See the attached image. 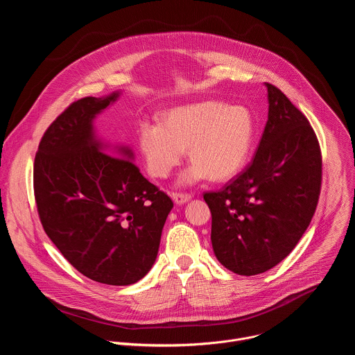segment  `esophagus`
<instances>
[{
	"mask_svg": "<svg viewBox=\"0 0 355 355\" xmlns=\"http://www.w3.org/2000/svg\"><path fill=\"white\" fill-rule=\"evenodd\" d=\"M171 196H172L173 201H175L176 204H179V205L187 202V201L191 198V196H190V194H186V193H172Z\"/></svg>",
	"mask_w": 355,
	"mask_h": 355,
	"instance_id": "obj_1",
	"label": "esophagus"
}]
</instances>
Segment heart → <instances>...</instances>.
Wrapping results in <instances>:
<instances>
[{"label":"heart","instance_id":"1","mask_svg":"<svg viewBox=\"0 0 355 355\" xmlns=\"http://www.w3.org/2000/svg\"><path fill=\"white\" fill-rule=\"evenodd\" d=\"M254 138V120L243 106L204 101L169 110L162 123L141 121L137 141L148 172L165 179L187 148L193 162L179 178L189 186L205 176L212 182L234 178L246 164Z\"/></svg>","mask_w":355,"mask_h":355}]
</instances>
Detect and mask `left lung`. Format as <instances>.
<instances>
[{
	"label": "left lung",
	"instance_id": "left-lung-1",
	"mask_svg": "<svg viewBox=\"0 0 355 355\" xmlns=\"http://www.w3.org/2000/svg\"><path fill=\"white\" fill-rule=\"evenodd\" d=\"M267 88V123L249 166L220 191L204 193L218 261L239 275L277 266L311 224L320 194L322 155L308 119L278 88Z\"/></svg>",
	"mask_w": 355,
	"mask_h": 355
}]
</instances>
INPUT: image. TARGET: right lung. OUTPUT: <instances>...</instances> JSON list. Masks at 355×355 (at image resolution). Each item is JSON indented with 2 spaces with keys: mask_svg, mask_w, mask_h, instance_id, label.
Here are the masks:
<instances>
[{
  "mask_svg": "<svg viewBox=\"0 0 355 355\" xmlns=\"http://www.w3.org/2000/svg\"><path fill=\"white\" fill-rule=\"evenodd\" d=\"M121 95L83 98L46 130L33 168L42 225L85 277L130 286L154 266L172 200L132 162L128 146L98 137L95 119Z\"/></svg>",
  "mask_w": 355,
  "mask_h": 355,
  "instance_id": "obj_1",
  "label": "right lung"
}]
</instances>
